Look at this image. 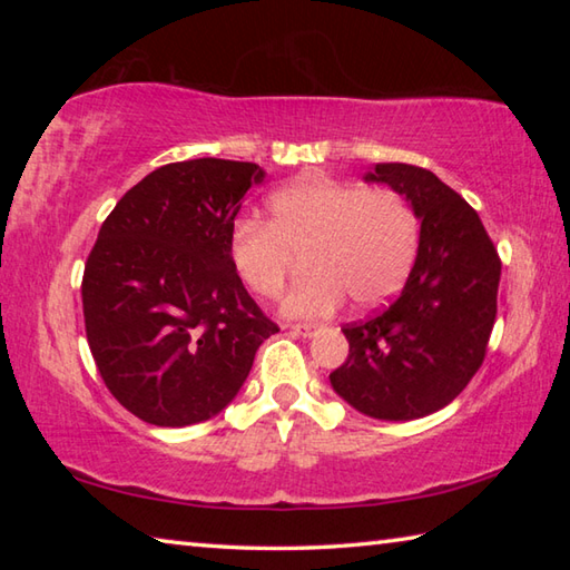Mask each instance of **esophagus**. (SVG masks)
I'll return each mask as SVG.
<instances>
[{
    "instance_id": "obj_1",
    "label": "esophagus",
    "mask_w": 570,
    "mask_h": 570,
    "mask_svg": "<svg viewBox=\"0 0 570 570\" xmlns=\"http://www.w3.org/2000/svg\"><path fill=\"white\" fill-rule=\"evenodd\" d=\"M286 330L298 336H314L316 334V324H286Z\"/></svg>"
}]
</instances>
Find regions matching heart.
<instances>
[{
    "label": "heart",
    "mask_w": 570,
    "mask_h": 570,
    "mask_svg": "<svg viewBox=\"0 0 570 570\" xmlns=\"http://www.w3.org/2000/svg\"><path fill=\"white\" fill-rule=\"evenodd\" d=\"M266 210V224L244 218L230 228L228 258L262 298L282 294L304 258L308 274L284 298V314L326 316L346 296L377 308L407 282L420 224L397 190L308 176L272 193Z\"/></svg>",
    "instance_id": "obj_1"
}]
</instances>
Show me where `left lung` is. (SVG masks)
Returning <instances> with one entry per match:
<instances>
[{
	"mask_svg": "<svg viewBox=\"0 0 570 570\" xmlns=\"http://www.w3.org/2000/svg\"><path fill=\"white\" fill-rule=\"evenodd\" d=\"M364 180L384 183L412 206L417 258L384 312L344 326L350 356L330 382L366 417L420 420L455 400L485 360L500 258L480 216L435 173L377 163Z\"/></svg>",
	"mask_w": 570,
	"mask_h": 570,
	"instance_id": "obj_1",
	"label": "left lung"
}]
</instances>
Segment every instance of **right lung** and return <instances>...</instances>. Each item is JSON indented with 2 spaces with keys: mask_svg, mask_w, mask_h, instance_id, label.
I'll return each mask as SVG.
<instances>
[{
  "mask_svg": "<svg viewBox=\"0 0 570 570\" xmlns=\"http://www.w3.org/2000/svg\"><path fill=\"white\" fill-rule=\"evenodd\" d=\"M264 178L256 163H168L105 218L82 276L85 332L112 397L142 422L216 417L278 332L228 258L240 198Z\"/></svg>",
  "mask_w": 570,
  "mask_h": 570,
  "instance_id": "add662e5",
  "label": "right lung"
}]
</instances>
